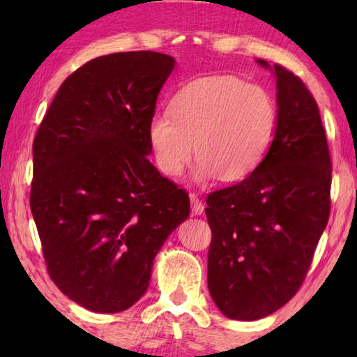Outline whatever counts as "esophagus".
I'll return each instance as SVG.
<instances>
[{"instance_id": "1", "label": "esophagus", "mask_w": 357, "mask_h": 357, "mask_svg": "<svg viewBox=\"0 0 357 357\" xmlns=\"http://www.w3.org/2000/svg\"><path fill=\"white\" fill-rule=\"evenodd\" d=\"M190 202H192V211L193 214H203L204 213V204L202 199H199L198 197H195V195H190Z\"/></svg>"}]
</instances>
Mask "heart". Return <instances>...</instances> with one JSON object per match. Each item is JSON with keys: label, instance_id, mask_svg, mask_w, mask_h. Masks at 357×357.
<instances>
[{"label": "heart", "instance_id": "1", "mask_svg": "<svg viewBox=\"0 0 357 357\" xmlns=\"http://www.w3.org/2000/svg\"><path fill=\"white\" fill-rule=\"evenodd\" d=\"M169 114L149 121V143L160 172L177 177L192 160L198 182L218 175L237 182L258 167L276 128V105L265 87L236 76L190 81L170 102Z\"/></svg>", "mask_w": 357, "mask_h": 357}]
</instances>
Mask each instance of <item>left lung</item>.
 Returning a JSON list of instances; mask_svg holds the SVG:
<instances>
[{"label": "left lung", "mask_w": 357, "mask_h": 357, "mask_svg": "<svg viewBox=\"0 0 357 357\" xmlns=\"http://www.w3.org/2000/svg\"><path fill=\"white\" fill-rule=\"evenodd\" d=\"M276 77L275 138L258 167L208 195L213 232L208 287L232 320H258L289 302L304 281L330 216L331 160L319 105L296 75Z\"/></svg>", "instance_id": "1"}]
</instances>
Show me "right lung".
<instances>
[{"mask_svg": "<svg viewBox=\"0 0 357 357\" xmlns=\"http://www.w3.org/2000/svg\"><path fill=\"white\" fill-rule=\"evenodd\" d=\"M175 66L158 52L87 61L58 89L33 139L31 209L48 275L87 310L130 309L190 199L149 162V121Z\"/></svg>", "mask_w": 357, "mask_h": 357, "instance_id": "obj_1", "label": "right lung"}]
</instances>
